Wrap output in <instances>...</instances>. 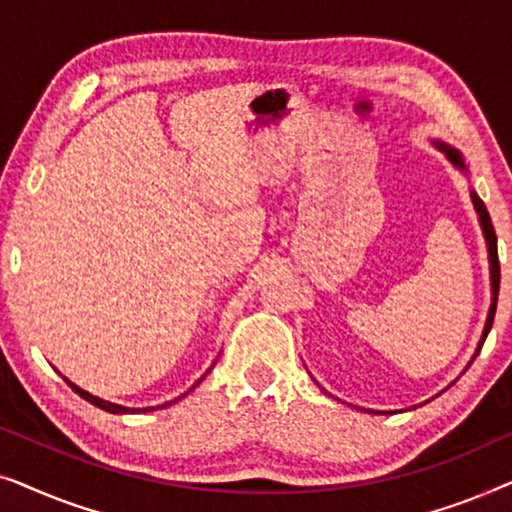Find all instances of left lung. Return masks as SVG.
Masks as SVG:
<instances>
[{
	"mask_svg": "<svg viewBox=\"0 0 512 512\" xmlns=\"http://www.w3.org/2000/svg\"><path fill=\"white\" fill-rule=\"evenodd\" d=\"M438 149H443V151H445V156L450 158L454 165H457V167H461V170H464V160H461L459 151H454V149H450V146H445V144H438ZM473 202H475V209H478V214H480V223H482V230H485V237H487L489 263H492V293H494V298H492V307H489V317H487V324H485V333H482V340H480V347H478V352H480V349H482V342H485L487 333H489V328H492V324H494L496 298H499V282H501V265H499V249H496V235H494L492 219H489V214H487L485 205H482V200H480L478 195H475V193H473Z\"/></svg>",
	"mask_w": 512,
	"mask_h": 512,
	"instance_id": "8db88e82",
	"label": "left lung"
}]
</instances>
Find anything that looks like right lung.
I'll use <instances>...</instances> for the list:
<instances>
[{"instance_id":"obj_1","label":"right lung","mask_w":512,"mask_h":512,"mask_svg":"<svg viewBox=\"0 0 512 512\" xmlns=\"http://www.w3.org/2000/svg\"><path fill=\"white\" fill-rule=\"evenodd\" d=\"M207 373H209V370H207ZM67 384H69V387H72L74 391H76V394H79L81 398H86V401L88 403H93V405H97V408H102V410H107V412H114V415H116V412H130V408H123V405H116V403H109V401H102V398H97V396H93V394H88V391H83V389H79V387H76V384H72V382H69V380H65ZM200 382V380H198ZM186 394H188V391H186ZM184 394V396H186ZM184 396H179V398H184ZM179 398H174V401H179ZM174 401H170V403H165L163 405V408H167V405H172ZM158 408H160V405H158ZM149 410H153V408H144L142 412H149Z\"/></svg>"}]
</instances>
